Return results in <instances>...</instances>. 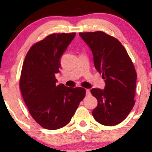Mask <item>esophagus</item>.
Here are the masks:
<instances>
[{"mask_svg":"<svg viewBox=\"0 0 152 152\" xmlns=\"http://www.w3.org/2000/svg\"><path fill=\"white\" fill-rule=\"evenodd\" d=\"M86 96H89L90 95L91 92H90L89 89H86Z\"/></svg>","mask_w":152,"mask_h":152,"instance_id":"34e87169","label":"esophagus"}]
</instances>
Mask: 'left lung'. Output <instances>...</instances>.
<instances>
[{
	"label": "left lung",
	"instance_id": "8db88e82",
	"mask_svg": "<svg viewBox=\"0 0 152 152\" xmlns=\"http://www.w3.org/2000/svg\"><path fill=\"white\" fill-rule=\"evenodd\" d=\"M94 56L95 69L105 79L104 89L92 88L98 101L92 111L94 119L114 126L126 118L135 104L137 73L124 47L117 39L102 31L80 33Z\"/></svg>",
	"mask_w": 152,
	"mask_h": 152
}]
</instances>
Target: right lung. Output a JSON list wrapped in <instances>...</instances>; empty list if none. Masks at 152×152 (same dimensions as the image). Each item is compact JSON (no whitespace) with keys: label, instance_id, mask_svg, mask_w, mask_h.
<instances>
[{"label":"right lung","instance_id":"add662e5","mask_svg":"<svg viewBox=\"0 0 152 152\" xmlns=\"http://www.w3.org/2000/svg\"><path fill=\"white\" fill-rule=\"evenodd\" d=\"M76 34H53L34 44L24 60L20 78L23 98L34 119L55 130L69 123L86 95L81 87L56 84L61 58Z\"/></svg>","mask_w":152,"mask_h":152}]
</instances>
